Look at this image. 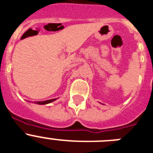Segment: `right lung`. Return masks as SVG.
Segmentation results:
<instances>
[{
  "mask_svg": "<svg viewBox=\"0 0 153 153\" xmlns=\"http://www.w3.org/2000/svg\"><path fill=\"white\" fill-rule=\"evenodd\" d=\"M56 100V99H51V100H48L46 101H37V102H34V103L40 104V105H44V104H47L50 103V102H53V101Z\"/></svg>",
  "mask_w": 153,
  "mask_h": 153,
  "instance_id": "right-lung-1",
  "label": "right lung"
}]
</instances>
